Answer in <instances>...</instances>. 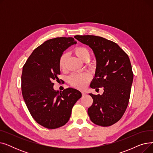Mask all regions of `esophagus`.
<instances>
[{
	"label": "esophagus",
	"instance_id": "1",
	"mask_svg": "<svg viewBox=\"0 0 153 153\" xmlns=\"http://www.w3.org/2000/svg\"><path fill=\"white\" fill-rule=\"evenodd\" d=\"M82 96H85V95H86V92L82 91Z\"/></svg>",
	"mask_w": 153,
	"mask_h": 153
}]
</instances>
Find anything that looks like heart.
I'll use <instances>...</instances> for the list:
<instances>
[{
	"label": "heart",
	"mask_w": 153,
	"mask_h": 153,
	"mask_svg": "<svg viewBox=\"0 0 153 153\" xmlns=\"http://www.w3.org/2000/svg\"><path fill=\"white\" fill-rule=\"evenodd\" d=\"M73 53L77 56V58L83 62L89 61L90 53L84 47L77 46L73 50ZM67 59V54H62L59 59L58 66L61 70H64L65 68ZM90 76L87 73L75 74L71 76L69 78V84L74 87L82 89L85 88L90 81Z\"/></svg>",
	"instance_id": "1"
}]
</instances>
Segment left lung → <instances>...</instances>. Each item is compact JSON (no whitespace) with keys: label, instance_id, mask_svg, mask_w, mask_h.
<instances>
[{"label":"left lung","instance_id":"8db88e82","mask_svg":"<svg viewBox=\"0 0 153 153\" xmlns=\"http://www.w3.org/2000/svg\"><path fill=\"white\" fill-rule=\"evenodd\" d=\"M78 41L89 46L97 61L92 89L103 87L102 95L89 94L93 103L88 108L91 121L102 126L117 123L129 102L133 73L129 57L117 43L94 35H76Z\"/></svg>","mask_w":153,"mask_h":153}]
</instances>
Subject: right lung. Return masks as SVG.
Here are the masks:
<instances>
[{
  "label": "right lung",
  "instance_id": "obj_1",
  "mask_svg": "<svg viewBox=\"0 0 153 153\" xmlns=\"http://www.w3.org/2000/svg\"><path fill=\"white\" fill-rule=\"evenodd\" d=\"M77 42L72 37L48 39L37 47L24 64L22 92L26 105L35 121L48 129L65 125L72 108L81 97L79 91L68 88L62 92L53 89L58 79V61L63 51Z\"/></svg>",
  "mask_w": 153,
  "mask_h": 153
}]
</instances>
